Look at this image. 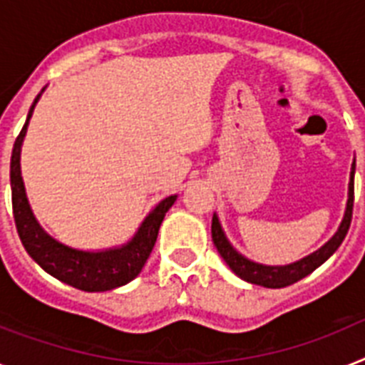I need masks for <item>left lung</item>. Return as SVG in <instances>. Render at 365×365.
<instances>
[{"instance_id":"left-lung-1","label":"left lung","mask_w":365,"mask_h":365,"mask_svg":"<svg viewBox=\"0 0 365 365\" xmlns=\"http://www.w3.org/2000/svg\"><path fill=\"white\" fill-rule=\"evenodd\" d=\"M354 167L356 163H353V170H351V183H349V200H347V211H345L344 222L339 226V230L336 232L332 240L329 243L321 247L319 250H315L314 254L302 258L301 262H295L292 265H284V267H269V265H259V263H254L250 259H247L245 256H241L237 250L228 243L225 232L220 228L219 219L213 215L211 219V237H213V243H215L217 250L222 256L228 267L237 274L243 280L250 282V284H256V286L263 287H286L292 286L295 282L302 280L304 277H308L310 272H314L315 269L319 267L321 263H324L327 259L332 256L338 247L341 245V241L345 240V235L349 232V226H351V219H353V204H354Z\"/></svg>"}]
</instances>
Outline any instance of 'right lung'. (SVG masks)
Masks as SVG:
<instances>
[{
	"label": "right lung",
	"instance_id": "add662e5",
	"mask_svg": "<svg viewBox=\"0 0 365 365\" xmlns=\"http://www.w3.org/2000/svg\"><path fill=\"white\" fill-rule=\"evenodd\" d=\"M44 91V88H42ZM41 94L35 98L27 120L21 128L20 135L14 140L11 155V189H12V213L16 222L18 235L27 254L35 259L46 272L68 286L81 292H107L120 287L131 282L145 267L150 252L158 240L159 226L163 222L165 213L176 200L174 197L159 202L155 210L145 219L135 237L120 249L106 250V252H83V250L64 247L59 241L46 234L41 225L33 217L29 202L26 198V189L20 174V148L26 137L27 124L33 115Z\"/></svg>",
	"mask_w": 365,
	"mask_h": 365
}]
</instances>
